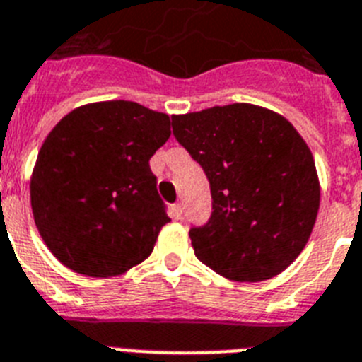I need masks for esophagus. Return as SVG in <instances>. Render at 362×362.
I'll return each instance as SVG.
<instances>
[{
	"label": "esophagus",
	"instance_id": "obj_1",
	"mask_svg": "<svg viewBox=\"0 0 362 362\" xmlns=\"http://www.w3.org/2000/svg\"><path fill=\"white\" fill-rule=\"evenodd\" d=\"M172 212H174L175 219H181L183 218V205H181V203H175V205L172 206Z\"/></svg>",
	"mask_w": 362,
	"mask_h": 362
}]
</instances>
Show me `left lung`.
<instances>
[{
	"label": "left lung",
	"mask_w": 362,
	"mask_h": 362,
	"mask_svg": "<svg viewBox=\"0 0 362 362\" xmlns=\"http://www.w3.org/2000/svg\"><path fill=\"white\" fill-rule=\"evenodd\" d=\"M172 126L211 183V219L190 228L197 260L236 282H264L287 269L320 205L313 153L295 126L247 102L174 115Z\"/></svg>",
	"instance_id": "left-lung-1"
}]
</instances>
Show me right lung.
<instances>
[{
  "mask_svg": "<svg viewBox=\"0 0 362 362\" xmlns=\"http://www.w3.org/2000/svg\"><path fill=\"white\" fill-rule=\"evenodd\" d=\"M168 137L166 113L129 100L75 107L49 132L30 175V206L60 264L110 278L151 255L170 218L150 157Z\"/></svg>",
  "mask_w": 362,
  "mask_h": 362,
  "instance_id": "obj_1",
  "label": "right lung"
}]
</instances>
